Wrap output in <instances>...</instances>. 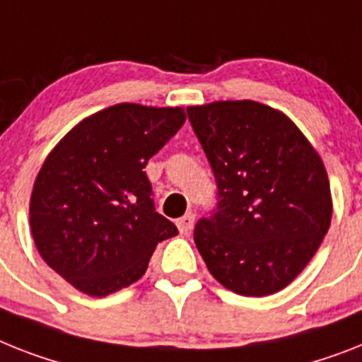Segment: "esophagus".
<instances>
[{"instance_id":"obj_1","label":"esophagus","mask_w":362,"mask_h":362,"mask_svg":"<svg viewBox=\"0 0 362 362\" xmlns=\"http://www.w3.org/2000/svg\"><path fill=\"white\" fill-rule=\"evenodd\" d=\"M194 222H196V216H194V213H187L185 216H181L177 220V229L179 233H183V235H188V233L192 231L194 228Z\"/></svg>"}]
</instances>
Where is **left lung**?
I'll return each instance as SVG.
<instances>
[{"label": "left lung", "mask_w": 362, "mask_h": 362, "mask_svg": "<svg viewBox=\"0 0 362 362\" xmlns=\"http://www.w3.org/2000/svg\"><path fill=\"white\" fill-rule=\"evenodd\" d=\"M218 185L213 216L194 242L220 285L276 294L309 264L329 229L333 202L320 155L281 110L259 101L188 107Z\"/></svg>", "instance_id": "left-lung-1"}]
</instances>
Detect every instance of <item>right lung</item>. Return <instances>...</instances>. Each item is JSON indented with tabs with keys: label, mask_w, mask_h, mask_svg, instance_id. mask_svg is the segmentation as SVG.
I'll return each instance as SVG.
<instances>
[{
	"label": "right lung",
	"mask_w": 362,
	"mask_h": 362,
	"mask_svg": "<svg viewBox=\"0 0 362 362\" xmlns=\"http://www.w3.org/2000/svg\"><path fill=\"white\" fill-rule=\"evenodd\" d=\"M187 120L181 107L118 103L88 116L49 151L29 203L33 240L49 268L94 298L144 276L177 228L155 213L144 168Z\"/></svg>",
	"instance_id": "add662e5"
}]
</instances>
